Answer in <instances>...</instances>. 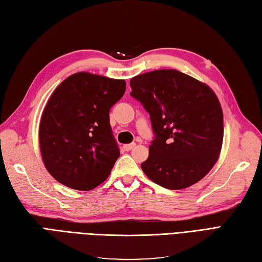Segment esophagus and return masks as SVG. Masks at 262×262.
<instances>
[{"label": "esophagus", "mask_w": 262, "mask_h": 262, "mask_svg": "<svg viewBox=\"0 0 262 262\" xmlns=\"http://www.w3.org/2000/svg\"><path fill=\"white\" fill-rule=\"evenodd\" d=\"M135 145H136V143L126 144V145H124V146H123V148H124L125 150H130V149H133L134 147H135Z\"/></svg>", "instance_id": "esophagus-1"}]
</instances>
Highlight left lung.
<instances>
[{
	"label": "left lung",
	"instance_id": "8db88e82",
	"mask_svg": "<svg viewBox=\"0 0 262 262\" xmlns=\"http://www.w3.org/2000/svg\"><path fill=\"white\" fill-rule=\"evenodd\" d=\"M130 88V96L149 114L154 133L143 172L168 190L202 180L223 141V113L213 90L174 69L134 77Z\"/></svg>",
	"mask_w": 262,
	"mask_h": 262
}]
</instances>
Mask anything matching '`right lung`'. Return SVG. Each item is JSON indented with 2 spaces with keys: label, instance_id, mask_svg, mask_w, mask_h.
Returning a JSON list of instances; mask_svg holds the SVG:
<instances>
[{
  "label": "right lung",
  "instance_id": "obj_1",
  "mask_svg": "<svg viewBox=\"0 0 262 262\" xmlns=\"http://www.w3.org/2000/svg\"><path fill=\"white\" fill-rule=\"evenodd\" d=\"M125 90V80L77 72L53 91L42 113L39 141L48 172L59 183L89 191L111 174L120 151L109 111Z\"/></svg>",
  "mask_w": 262,
  "mask_h": 262
}]
</instances>
